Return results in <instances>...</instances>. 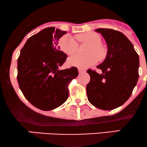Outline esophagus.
Here are the masks:
<instances>
[{
    "label": "esophagus",
    "instance_id": "34e87169",
    "mask_svg": "<svg viewBox=\"0 0 147 147\" xmlns=\"http://www.w3.org/2000/svg\"><path fill=\"white\" fill-rule=\"evenodd\" d=\"M78 71H79V73H80V74H82V73H85V72L86 71H85V69H78Z\"/></svg>",
    "mask_w": 147,
    "mask_h": 147
}]
</instances>
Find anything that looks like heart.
Wrapping results in <instances>:
<instances>
[{"label": "heart", "instance_id": "obj_1", "mask_svg": "<svg viewBox=\"0 0 147 147\" xmlns=\"http://www.w3.org/2000/svg\"><path fill=\"white\" fill-rule=\"evenodd\" d=\"M75 38L81 43L90 44L86 56L75 55L68 59V65L71 67L79 69H86L94 65L98 59L102 60L105 56V51L100 45V39L96 34L93 32H86L76 35ZM59 46L61 50L68 55H74L78 49V43L74 37L70 34H65L60 38Z\"/></svg>", "mask_w": 147, "mask_h": 147}]
</instances>
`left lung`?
<instances>
[{
  "label": "left lung",
  "mask_w": 147,
  "mask_h": 147,
  "mask_svg": "<svg viewBox=\"0 0 147 147\" xmlns=\"http://www.w3.org/2000/svg\"><path fill=\"white\" fill-rule=\"evenodd\" d=\"M95 31L104 38L108 51L104 61L97 66L101 74L87 70L90 76L86 88L87 98L94 106L111 110L121 106L131 96L139 78V56L122 32L108 28Z\"/></svg>",
  "instance_id": "8db88e82"
}]
</instances>
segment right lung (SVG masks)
<instances>
[{
	"label": "right lung",
	"mask_w": 147,
	"mask_h": 147,
	"mask_svg": "<svg viewBox=\"0 0 147 147\" xmlns=\"http://www.w3.org/2000/svg\"><path fill=\"white\" fill-rule=\"evenodd\" d=\"M66 31L49 27L27 40L18 58L17 80L30 103L42 110L60 106L69 96V82L78 75L76 67L60 70L67 55L58 47Z\"/></svg>",
	"instance_id": "right-lung-1"
}]
</instances>
